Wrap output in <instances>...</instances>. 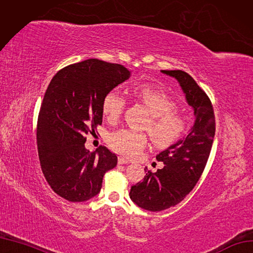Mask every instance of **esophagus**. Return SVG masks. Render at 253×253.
Listing matches in <instances>:
<instances>
[{
    "mask_svg": "<svg viewBox=\"0 0 253 253\" xmlns=\"http://www.w3.org/2000/svg\"><path fill=\"white\" fill-rule=\"evenodd\" d=\"M127 163H129V161L124 158V157H119L118 158V164H127Z\"/></svg>",
    "mask_w": 253,
    "mask_h": 253,
    "instance_id": "1",
    "label": "esophagus"
}]
</instances>
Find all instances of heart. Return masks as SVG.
Segmentation results:
<instances>
[{
  "instance_id": "obj_1",
  "label": "heart",
  "mask_w": 253,
  "mask_h": 253,
  "mask_svg": "<svg viewBox=\"0 0 253 253\" xmlns=\"http://www.w3.org/2000/svg\"><path fill=\"white\" fill-rule=\"evenodd\" d=\"M133 92L151 114L144 127L156 146L168 147L184 135L187 127L185 118L176 112L177 103L158 84H137ZM126 104V99L119 93L110 91L102 99V112L110 123H116L123 115ZM109 143L115 152L135 157L146 146L147 137L143 133L123 128L110 136Z\"/></svg>"
}]
</instances>
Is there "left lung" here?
<instances>
[{"mask_svg": "<svg viewBox=\"0 0 253 253\" xmlns=\"http://www.w3.org/2000/svg\"><path fill=\"white\" fill-rule=\"evenodd\" d=\"M161 72L179 82L187 103L194 109L196 120L186 137L156 156L164 167L156 172L144 169L143 180L130 187L132 201L150 211L175 206L193 190L205 169L215 132L211 101L194 78L182 70Z\"/></svg>", "mask_w": 253, "mask_h": 253, "instance_id": "obj_1", "label": "left lung"}]
</instances>
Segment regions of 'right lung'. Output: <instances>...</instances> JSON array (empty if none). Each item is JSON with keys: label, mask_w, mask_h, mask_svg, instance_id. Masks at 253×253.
<instances>
[{"label": "right lung", "mask_w": 253, "mask_h": 253, "mask_svg": "<svg viewBox=\"0 0 253 253\" xmlns=\"http://www.w3.org/2000/svg\"><path fill=\"white\" fill-rule=\"evenodd\" d=\"M129 75L124 66L90 58L63 68L48 85L38 119L39 158L50 187L68 201L96 196L104 173L117 165L106 146L86 150L84 136L102 123L104 95Z\"/></svg>", "instance_id": "obj_1"}]
</instances>
